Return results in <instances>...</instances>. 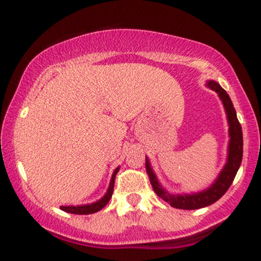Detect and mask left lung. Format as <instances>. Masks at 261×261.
I'll use <instances>...</instances> for the list:
<instances>
[{
	"instance_id": "obj_1",
	"label": "left lung",
	"mask_w": 261,
	"mask_h": 261,
	"mask_svg": "<svg viewBox=\"0 0 261 261\" xmlns=\"http://www.w3.org/2000/svg\"><path fill=\"white\" fill-rule=\"evenodd\" d=\"M206 87L218 94L223 104L224 112H226L227 121H228L229 141L228 148H227V161L220 174L215 179V181L208 188H206L205 190L197 191V193L172 194L166 188L162 187L157 175L154 174L153 169H152L148 157H146V170L148 173L149 180H151L154 193L162 200L168 202L170 206L175 208L197 210L216 202L228 190L230 184L234 180V176L242 163V157H243V133H242V126L239 124L238 118H237V113L232 100H230L227 92L218 85L216 81L208 80L206 82Z\"/></svg>"
}]
</instances>
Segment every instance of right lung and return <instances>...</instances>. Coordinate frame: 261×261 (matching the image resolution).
<instances>
[{"instance_id": "right-lung-1", "label": "right lung", "mask_w": 261, "mask_h": 261, "mask_svg": "<svg viewBox=\"0 0 261 261\" xmlns=\"http://www.w3.org/2000/svg\"><path fill=\"white\" fill-rule=\"evenodd\" d=\"M120 167H118L115 170H114L112 179H110L109 182V188H108L106 195L103 197H100L98 201H94L92 203H86V205H77V206H60V208L62 211L68 212V214H74V215H89V214H94V212L100 211L104 206L109 202L110 197L113 195V191H114V180H115V175L116 173L119 172Z\"/></svg>"}]
</instances>
